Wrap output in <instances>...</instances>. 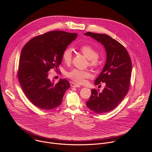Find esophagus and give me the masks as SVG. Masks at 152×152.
Masks as SVG:
<instances>
[{
    "instance_id": "34e87169",
    "label": "esophagus",
    "mask_w": 152,
    "mask_h": 152,
    "mask_svg": "<svg viewBox=\"0 0 152 152\" xmlns=\"http://www.w3.org/2000/svg\"><path fill=\"white\" fill-rule=\"evenodd\" d=\"M70 85L71 86H72V87H80V85L76 83H75V82H70Z\"/></svg>"
}]
</instances>
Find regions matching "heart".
Returning <instances> with one entry per match:
<instances>
[{
    "instance_id": "heart-1",
    "label": "heart",
    "mask_w": 152,
    "mask_h": 152,
    "mask_svg": "<svg viewBox=\"0 0 152 152\" xmlns=\"http://www.w3.org/2000/svg\"><path fill=\"white\" fill-rule=\"evenodd\" d=\"M79 51L84 56L89 59V66L92 67H97L100 63L98 53L96 49L91 46L85 45L79 47ZM62 61L66 64H70L72 59V50L70 48L65 49L62 55ZM67 76L74 81L82 83L85 78L91 76V73L88 70L79 69H73L67 73Z\"/></svg>"
}]
</instances>
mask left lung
<instances>
[{"label": "left lung", "mask_w": 152, "mask_h": 152, "mask_svg": "<svg viewBox=\"0 0 152 152\" xmlns=\"http://www.w3.org/2000/svg\"><path fill=\"white\" fill-rule=\"evenodd\" d=\"M95 39L104 46L106 61L104 68L96 78L95 85L104 82L102 92L93 89L86 105L97 114L113 110L127 94L131 82L132 62L125 48L110 36L88 32L84 34Z\"/></svg>", "instance_id": "8db88e82"}]
</instances>
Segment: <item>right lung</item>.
Returning <instances> with one entry per match:
<instances>
[{
    "mask_svg": "<svg viewBox=\"0 0 152 152\" xmlns=\"http://www.w3.org/2000/svg\"><path fill=\"white\" fill-rule=\"evenodd\" d=\"M76 33L50 31L29 40L21 50L17 76L27 98L44 110L59 106L70 83L60 79L54 83L48 78L50 69H58L64 50L77 37Z\"/></svg>",
    "mask_w": 152,
    "mask_h": 152,
    "instance_id": "obj_1",
    "label": "right lung"
}]
</instances>
